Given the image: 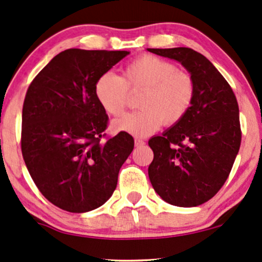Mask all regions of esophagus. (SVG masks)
Returning <instances> with one entry per match:
<instances>
[{"mask_svg":"<svg viewBox=\"0 0 262 262\" xmlns=\"http://www.w3.org/2000/svg\"><path fill=\"white\" fill-rule=\"evenodd\" d=\"M135 146H136V147L144 146V141L140 140V138H136V140H135Z\"/></svg>","mask_w":262,"mask_h":262,"instance_id":"34e87169","label":"esophagus"}]
</instances>
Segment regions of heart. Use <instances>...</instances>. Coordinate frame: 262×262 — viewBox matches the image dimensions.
Here are the masks:
<instances>
[{
    "mask_svg": "<svg viewBox=\"0 0 262 262\" xmlns=\"http://www.w3.org/2000/svg\"><path fill=\"white\" fill-rule=\"evenodd\" d=\"M128 89L144 90L138 102L140 112L131 113L112 124L114 131L132 136H147L160 126L179 124L194 102L195 83L188 73L173 63L144 54L125 68L124 77L113 72L99 75L95 83V97L109 115L119 116L127 104Z\"/></svg>",
    "mask_w": 262,
    "mask_h": 262,
    "instance_id": "1",
    "label": "heart"
}]
</instances>
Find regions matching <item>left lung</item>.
Wrapping results in <instances>:
<instances>
[{"instance_id": "1", "label": "left lung", "mask_w": 262, "mask_h": 262, "mask_svg": "<svg viewBox=\"0 0 262 262\" xmlns=\"http://www.w3.org/2000/svg\"><path fill=\"white\" fill-rule=\"evenodd\" d=\"M147 51L181 63L195 83L194 102L185 118L148 141L154 153L150 183L171 205L198 206L224 186L239 150L237 98L214 64L192 48Z\"/></svg>"}]
</instances>
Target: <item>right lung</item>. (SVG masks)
<instances>
[{"instance_id":"right-lung-1","label":"right lung","mask_w":262,"mask_h":262,"mask_svg":"<svg viewBox=\"0 0 262 262\" xmlns=\"http://www.w3.org/2000/svg\"><path fill=\"white\" fill-rule=\"evenodd\" d=\"M127 51L66 50L29 86L23 105L21 153L45 198L70 212L102 206L118 185L134 138L119 132L102 143L108 115L95 83Z\"/></svg>"}]
</instances>
